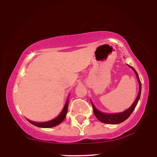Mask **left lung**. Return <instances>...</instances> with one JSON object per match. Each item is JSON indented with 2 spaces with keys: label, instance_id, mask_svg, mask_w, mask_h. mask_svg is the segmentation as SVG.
<instances>
[{
  "label": "left lung",
  "instance_id": "1",
  "mask_svg": "<svg viewBox=\"0 0 157 157\" xmlns=\"http://www.w3.org/2000/svg\"><path fill=\"white\" fill-rule=\"evenodd\" d=\"M129 67L132 69V70L134 72V73L136 74V78L138 79L139 82V85H140V90H139V93L138 95L136 97L135 101H134V103L132 104L131 107H130L129 109H126L125 111H124L122 112H120V113H116V114H107V113H104V112H101L100 111L97 109V108L94 107L93 103L92 102V108H93V112L94 115L98 119L100 122L105 123V124H120L121 122H123L124 121H125L131 115V114L132 113V112L134 111V109H135L136 105H137L138 101L140 98V95H141V90H142V85H141V82L140 78H139V75L137 74V72L134 68L132 66H130L129 65H127Z\"/></svg>",
  "mask_w": 157,
  "mask_h": 157
}]
</instances>
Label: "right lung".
Masks as SVG:
<instances>
[{
  "label": "right lung",
  "mask_w": 157,
  "mask_h": 157,
  "mask_svg": "<svg viewBox=\"0 0 157 157\" xmlns=\"http://www.w3.org/2000/svg\"><path fill=\"white\" fill-rule=\"evenodd\" d=\"M68 102H69V101H68V98H67V100L65 102V106H64L63 111L61 112V113L59 114L56 118L53 119V120L48 121V122H33V121H30L29 120H28V121L30 123H31L32 124H33L38 127L50 128V127H56V126L58 125L59 124H60L64 120H65L66 114H67V112Z\"/></svg>",
  "instance_id": "obj_1"
}]
</instances>
